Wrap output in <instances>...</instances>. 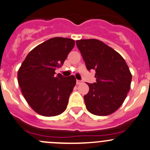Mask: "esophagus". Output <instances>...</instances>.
Here are the masks:
<instances>
[{
	"mask_svg": "<svg viewBox=\"0 0 150 150\" xmlns=\"http://www.w3.org/2000/svg\"><path fill=\"white\" fill-rule=\"evenodd\" d=\"M76 83H77V85H79V84H80V83H82V81H80V80H77V81H76Z\"/></svg>",
	"mask_w": 150,
	"mask_h": 150,
	"instance_id": "1",
	"label": "esophagus"
}]
</instances>
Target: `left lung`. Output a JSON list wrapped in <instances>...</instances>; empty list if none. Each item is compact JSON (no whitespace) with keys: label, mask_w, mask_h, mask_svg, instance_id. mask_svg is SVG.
Instances as JSON below:
<instances>
[{"label":"left lung","mask_w":150,"mask_h":150,"mask_svg":"<svg viewBox=\"0 0 150 150\" xmlns=\"http://www.w3.org/2000/svg\"><path fill=\"white\" fill-rule=\"evenodd\" d=\"M88 70H95L96 82L87 83L84 96L86 108L97 116L113 113L122 105L130 90L132 74L124 58L101 41H76Z\"/></svg>","instance_id":"obj_1"}]
</instances>
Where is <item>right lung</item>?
Here are the masks:
<instances>
[{
  "label": "right lung",
  "mask_w": 150,
  "mask_h": 150,
  "mask_svg": "<svg viewBox=\"0 0 150 150\" xmlns=\"http://www.w3.org/2000/svg\"><path fill=\"white\" fill-rule=\"evenodd\" d=\"M75 46L69 38L54 37L33 49L18 71L21 93L35 112L44 116L61 114L76 83L74 75H55Z\"/></svg>",
  "instance_id": "right-lung-1"
}]
</instances>
